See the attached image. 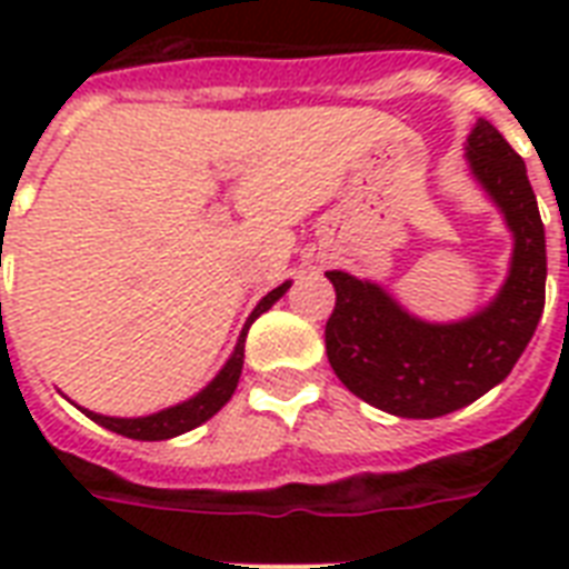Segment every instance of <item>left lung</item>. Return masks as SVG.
Listing matches in <instances>:
<instances>
[{"mask_svg": "<svg viewBox=\"0 0 569 569\" xmlns=\"http://www.w3.org/2000/svg\"><path fill=\"white\" fill-rule=\"evenodd\" d=\"M467 159L513 232L511 274L490 307L455 325H428L380 286L328 271L337 289L325 328L333 372L357 398L405 419H437L502 383L547 301V236L526 162L487 120L467 138Z\"/></svg>", "mask_w": 569, "mask_h": 569, "instance_id": "8db88e82", "label": "left lung"}]
</instances>
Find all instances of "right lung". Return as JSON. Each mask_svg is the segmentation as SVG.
Segmentation results:
<instances>
[{
  "label": "right lung",
  "mask_w": 569,
  "mask_h": 569,
  "mask_svg": "<svg viewBox=\"0 0 569 569\" xmlns=\"http://www.w3.org/2000/svg\"><path fill=\"white\" fill-rule=\"evenodd\" d=\"M289 289V283L277 286L271 292L257 303V310L250 312L248 325L241 330L239 342H236V351L227 360L221 372L214 375V380L206 389H200L194 398L189 401H182L177 407H168V410H159L153 416H138V419H118V416H100L91 413V410H84V416H91L93 422L102 425V428H109L114 433H123L129 440H171V437H180V433L191 431L197 425H203L206 419H212L218 410H221L227 401L232 398L236 387H239V375H241V363H244V337H248V328L253 321L262 316L266 310H271V303L280 301L283 292Z\"/></svg>",
  "instance_id": "1"
}]
</instances>
